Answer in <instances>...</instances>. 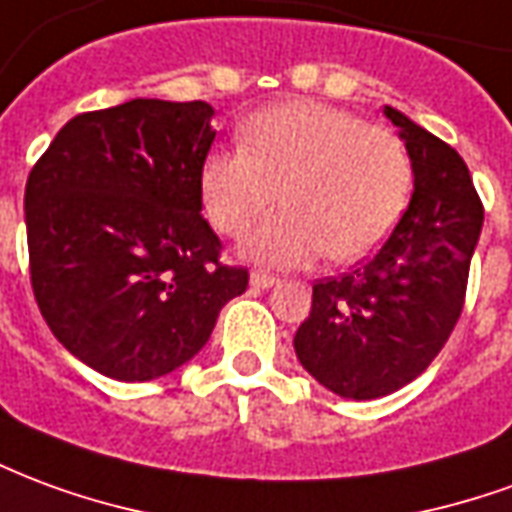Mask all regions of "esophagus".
I'll return each instance as SVG.
<instances>
[{
	"instance_id": "34e87169",
	"label": "esophagus",
	"mask_w": 512,
	"mask_h": 512,
	"mask_svg": "<svg viewBox=\"0 0 512 512\" xmlns=\"http://www.w3.org/2000/svg\"><path fill=\"white\" fill-rule=\"evenodd\" d=\"M252 285L255 288H274V285H279V277H274V274H268V271H252Z\"/></svg>"
}]
</instances>
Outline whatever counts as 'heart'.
Wrapping results in <instances>:
<instances>
[{
    "instance_id": "b5f03b06",
    "label": "heart",
    "mask_w": 512,
    "mask_h": 512,
    "mask_svg": "<svg viewBox=\"0 0 512 512\" xmlns=\"http://www.w3.org/2000/svg\"><path fill=\"white\" fill-rule=\"evenodd\" d=\"M238 145L202 161V208L219 233L244 238L277 197L285 202L246 244V255L266 266H304L323 252L334 263L365 260L411 200L406 142L337 106H268L238 126Z\"/></svg>"
}]
</instances>
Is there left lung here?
<instances>
[{"instance_id": "1", "label": "left lung", "mask_w": 512, "mask_h": 512, "mask_svg": "<svg viewBox=\"0 0 512 512\" xmlns=\"http://www.w3.org/2000/svg\"><path fill=\"white\" fill-rule=\"evenodd\" d=\"M384 115L414 164L411 202L365 266L312 285L310 318L293 337L304 370L351 400L397 392L439 356L461 318L483 230L463 158L392 106Z\"/></svg>"}]
</instances>
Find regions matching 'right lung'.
<instances>
[{"instance_id":"1","label":"right lung","mask_w":512,"mask_h":512,"mask_svg":"<svg viewBox=\"0 0 512 512\" xmlns=\"http://www.w3.org/2000/svg\"><path fill=\"white\" fill-rule=\"evenodd\" d=\"M213 106L134 98L68 120L24 191L40 315L79 362L153 381L208 343L249 285L200 216Z\"/></svg>"}]
</instances>
